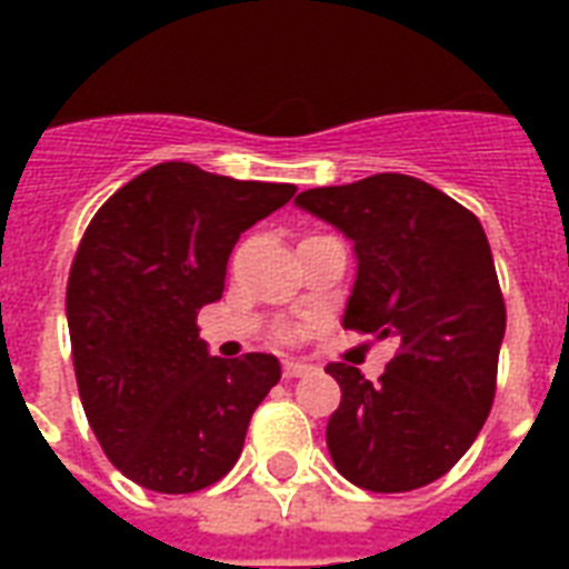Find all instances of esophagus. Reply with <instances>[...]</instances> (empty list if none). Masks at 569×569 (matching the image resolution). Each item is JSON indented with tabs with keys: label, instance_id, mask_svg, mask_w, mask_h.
I'll return each instance as SVG.
<instances>
[{
	"label": "esophagus",
	"instance_id": "esophagus-1",
	"mask_svg": "<svg viewBox=\"0 0 569 569\" xmlns=\"http://www.w3.org/2000/svg\"><path fill=\"white\" fill-rule=\"evenodd\" d=\"M312 366L303 363V360H286L283 363V378H303V375H310Z\"/></svg>",
	"mask_w": 569,
	"mask_h": 569
}]
</instances>
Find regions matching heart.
Segmentation results:
<instances>
[{"label": "heart", "instance_id": "1", "mask_svg": "<svg viewBox=\"0 0 569 569\" xmlns=\"http://www.w3.org/2000/svg\"><path fill=\"white\" fill-rule=\"evenodd\" d=\"M301 333H303V328H286L283 333H280V337H283V339H298V337H301Z\"/></svg>", "mask_w": 569, "mask_h": 569}]
</instances>
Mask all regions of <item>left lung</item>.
Here are the masks:
<instances>
[{"instance_id":"left-lung-1","label":"left lung","mask_w":569,"mask_h":569,"mask_svg":"<svg viewBox=\"0 0 569 569\" xmlns=\"http://www.w3.org/2000/svg\"><path fill=\"white\" fill-rule=\"evenodd\" d=\"M295 203L355 241L342 328L396 342L378 383L328 366L342 389L328 422L333 467L372 493L431 485L476 442L496 396L505 298L481 221L405 173L301 191Z\"/></svg>"}]
</instances>
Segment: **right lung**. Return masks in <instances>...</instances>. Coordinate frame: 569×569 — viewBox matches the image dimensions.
Masks as SVG:
<instances>
[{"mask_svg": "<svg viewBox=\"0 0 569 569\" xmlns=\"http://www.w3.org/2000/svg\"><path fill=\"white\" fill-rule=\"evenodd\" d=\"M295 191L162 162L88 223L67 280V328L88 425L129 481L194 493L239 460L280 363L209 357L197 312L221 298L241 232Z\"/></svg>", "mask_w": 569, "mask_h": 569, "instance_id": "1", "label": "right lung"}]
</instances>
